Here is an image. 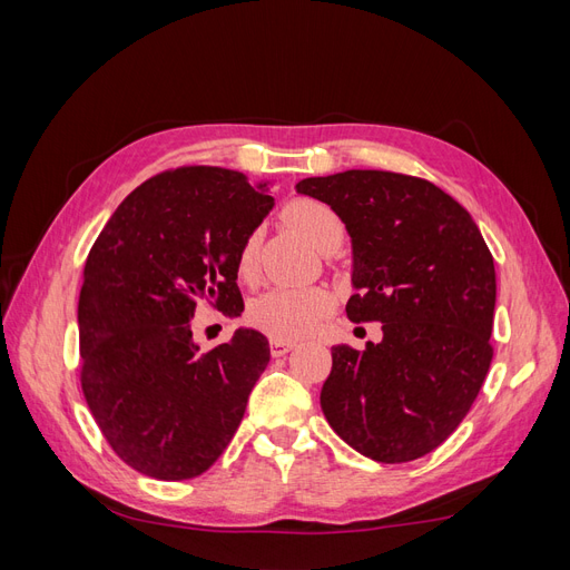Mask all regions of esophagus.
Instances as JSON below:
<instances>
[{"mask_svg": "<svg viewBox=\"0 0 570 570\" xmlns=\"http://www.w3.org/2000/svg\"><path fill=\"white\" fill-rule=\"evenodd\" d=\"M295 350V342H289V340H271V354L273 356H285L287 352H292Z\"/></svg>", "mask_w": 570, "mask_h": 570, "instance_id": "esophagus-1", "label": "esophagus"}]
</instances>
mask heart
<instances>
[{"label": "heart", "mask_w": 570, "mask_h": 570, "mask_svg": "<svg viewBox=\"0 0 570 570\" xmlns=\"http://www.w3.org/2000/svg\"><path fill=\"white\" fill-rule=\"evenodd\" d=\"M283 220L297 230L316 249L337 247L342 223L331 206L316 199H292L285 204ZM256 262V235H249L239 247V271H252ZM331 308V297L321 287H271L249 306V321L275 340H299L318 325Z\"/></svg>", "instance_id": "1"}]
</instances>
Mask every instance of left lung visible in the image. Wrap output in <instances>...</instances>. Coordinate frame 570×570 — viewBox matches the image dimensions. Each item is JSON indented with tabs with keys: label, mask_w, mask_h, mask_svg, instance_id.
<instances>
[{
	"label": "left lung",
	"mask_w": 570,
	"mask_h": 570,
	"mask_svg": "<svg viewBox=\"0 0 570 570\" xmlns=\"http://www.w3.org/2000/svg\"><path fill=\"white\" fill-rule=\"evenodd\" d=\"M352 237L354 323L381 321L364 352L333 347L321 409L358 454L404 463L465 419L492 361L497 278L475 220L433 183L390 170L304 178Z\"/></svg>",
	"instance_id": "8db88e82"
}]
</instances>
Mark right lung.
Returning a JSON list of instances; mask_svg holds the SVG:
<instances>
[{
  "label": "right lung",
  "instance_id": "add662e5",
  "mask_svg": "<svg viewBox=\"0 0 570 570\" xmlns=\"http://www.w3.org/2000/svg\"><path fill=\"white\" fill-rule=\"evenodd\" d=\"M271 209L266 183L183 166L132 189L92 245L78 302L80 385L130 469L189 480L230 444L268 340L239 327L202 354L189 318L204 299L243 314L239 247Z\"/></svg>",
  "mask_w": 570,
  "mask_h": 570
}]
</instances>
